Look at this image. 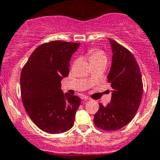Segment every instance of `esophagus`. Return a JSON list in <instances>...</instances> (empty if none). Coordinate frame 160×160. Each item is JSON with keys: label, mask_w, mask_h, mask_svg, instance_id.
<instances>
[{"label": "esophagus", "mask_w": 160, "mask_h": 160, "mask_svg": "<svg viewBox=\"0 0 160 160\" xmlns=\"http://www.w3.org/2000/svg\"><path fill=\"white\" fill-rule=\"evenodd\" d=\"M81 99H82V100H91L90 97H88V96H81Z\"/></svg>", "instance_id": "esophagus-1"}]
</instances>
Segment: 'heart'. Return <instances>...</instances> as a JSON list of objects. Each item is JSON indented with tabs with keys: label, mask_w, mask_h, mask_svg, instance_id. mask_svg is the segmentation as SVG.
Returning a JSON list of instances; mask_svg holds the SVG:
<instances>
[{
	"label": "heart",
	"mask_w": 160,
	"mask_h": 160,
	"mask_svg": "<svg viewBox=\"0 0 160 160\" xmlns=\"http://www.w3.org/2000/svg\"><path fill=\"white\" fill-rule=\"evenodd\" d=\"M88 57L92 64L107 63V56L103 51L98 48H90L88 51Z\"/></svg>",
	"instance_id": "1"
}]
</instances>
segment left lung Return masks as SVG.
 <instances>
[{
	"label": "left lung",
	"instance_id": "8db88e82",
	"mask_svg": "<svg viewBox=\"0 0 160 160\" xmlns=\"http://www.w3.org/2000/svg\"><path fill=\"white\" fill-rule=\"evenodd\" d=\"M112 64L108 81L112 88L110 103L100 108L94 116L95 125L105 131L122 128L132 121L140 104L143 81L136 58L132 53L114 40L109 39Z\"/></svg>",
	"mask_w": 160,
	"mask_h": 160
}]
</instances>
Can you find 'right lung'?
Instances as JSON below:
<instances>
[{
  "mask_svg": "<svg viewBox=\"0 0 160 160\" xmlns=\"http://www.w3.org/2000/svg\"><path fill=\"white\" fill-rule=\"evenodd\" d=\"M80 43L53 41L37 47L23 67L21 93L30 119L39 128L63 133L73 126L80 97L63 93L61 80L69 73V62Z\"/></svg>",
  "mask_w": 160,
  "mask_h": 160,
  "instance_id": "1",
  "label": "right lung"
}]
</instances>
